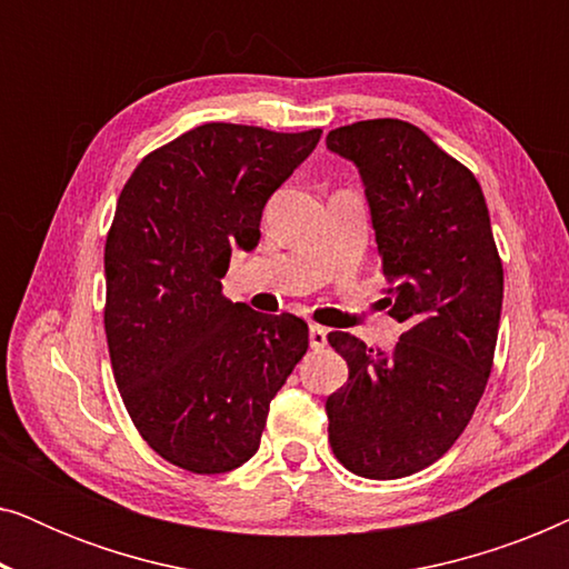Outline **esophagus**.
Segmentation results:
<instances>
[{
	"mask_svg": "<svg viewBox=\"0 0 569 569\" xmlns=\"http://www.w3.org/2000/svg\"><path fill=\"white\" fill-rule=\"evenodd\" d=\"M326 333H329V331H326L323 329V326H310V331H308V339H310V347H313V349H323L326 345H329V339H326Z\"/></svg>",
	"mask_w": 569,
	"mask_h": 569,
	"instance_id": "obj_1",
	"label": "esophagus"
}]
</instances>
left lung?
Masks as SVG:
<instances>
[{
  "mask_svg": "<svg viewBox=\"0 0 569 569\" xmlns=\"http://www.w3.org/2000/svg\"><path fill=\"white\" fill-rule=\"evenodd\" d=\"M326 147L360 168L378 267L396 321L391 355L331 331L347 383L326 399L339 463L365 479H401L448 453L492 372L502 261L473 173L399 119L329 131Z\"/></svg>",
  "mask_w": 569,
  "mask_h": 569,
  "instance_id": "left-lung-1",
  "label": "left lung"
}]
</instances>
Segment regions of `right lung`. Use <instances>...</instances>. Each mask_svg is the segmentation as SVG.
<instances>
[{
	"mask_svg": "<svg viewBox=\"0 0 569 569\" xmlns=\"http://www.w3.org/2000/svg\"><path fill=\"white\" fill-rule=\"evenodd\" d=\"M321 129L201 123L142 158L106 238V339L131 422L154 453L224 473L259 450L269 403L308 349V323L222 295L232 248L261 238L271 193Z\"/></svg>",
	"mask_w": 569,
	"mask_h": 569,
	"instance_id": "obj_1",
	"label": "right lung"
}]
</instances>
